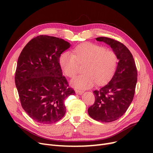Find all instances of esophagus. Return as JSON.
<instances>
[{
    "label": "esophagus",
    "mask_w": 153,
    "mask_h": 153,
    "mask_svg": "<svg viewBox=\"0 0 153 153\" xmlns=\"http://www.w3.org/2000/svg\"><path fill=\"white\" fill-rule=\"evenodd\" d=\"M76 93L78 94H82L84 92V91L82 89H76Z\"/></svg>",
    "instance_id": "34e87169"
}]
</instances>
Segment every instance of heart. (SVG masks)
I'll use <instances>...</instances> for the list:
<instances>
[{"instance_id":"obj_1","label":"heart","mask_w":153,"mask_h":153,"mask_svg":"<svg viewBox=\"0 0 153 153\" xmlns=\"http://www.w3.org/2000/svg\"><path fill=\"white\" fill-rule=\"evenodd\" d=\"M59 64L64 74L71 78L76 75L80 64H86L84 69L85 73L74 78L71 84L78 89H87L96 82L103 84L110 79L117 69L118 59L112 50L86 43L78 45L73 53L63 52L59 57Z\"/></svg>"}]
</instances>
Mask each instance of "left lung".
Here are the masks:
<instances>
[{"label":"left lung","instance_id":"1","mask_svg":"<svg viewBox=\"0 0 153 153\" xmlns=\"http://www.w3.org/2000/svg\"><path fill=\"white\" fill-rule=\"evenodd\" d=\"M96 39L110 45L119 62L110 81L93 92L95 101L88 108V114L96 121L111 123L123 116L132 102L137 82V67L131 53L124 45L106 37Z\"/></svg>","mask_w":153,"mask_h":153}]
</instances>
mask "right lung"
<instances>
[{
	"instance_id": "add662e5",
	"label": "right lung",
	"mask_w": 153,
	"mask_h": 153,
	"mask_svg": "<svg viewBox=\"0 0 153 153\" xmlns=\"http://www.w3.org/2000/svg\"><path fill=\"white\" fill-rule=\"evenodd\" d=\"M70 47L65 40L40 35L32 39L18 59L15 84L22 108L41 124H52L66 113L64 101L75 92L62 76L61 54Z\"/></svg>"
}]
</instances>
